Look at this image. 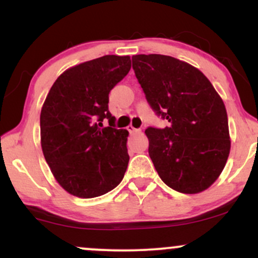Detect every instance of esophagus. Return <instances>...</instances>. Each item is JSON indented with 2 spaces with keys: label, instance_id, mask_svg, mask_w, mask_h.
<instances>
[{
  "label": "esophagus",
  "instance_id": "esophagus-1",
  "mask_svg": "<svg viewBox=\"0 0 258 258\" xmlns=\"http://www.w3.org/2000/svg\"><path fill=\"white\" fill-rule=\"evenodd\" d=\"M127 130H128V132H130V133H136V132H139V131H141V130H139V128H135V127L131 126V125H130L128 127H127Z\"/></svg>",
  "mask_w": 258,
  "mask_h": 258
}]
</instances>
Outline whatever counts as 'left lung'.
I'll return each mask as SVG.
<instances>
[{
  "label": "left lung",
  "instance_id": "1",
  "mask_svg": "<svg viewBox=\"0 0 258 258\" xmlns=\"http://www.w3.org/2000/svg\"><path fill=\"white\" fill-rule=\"evenodd\" d=\"M132 68L148 104L170 122L165 128L146 130L160 178L179 193L205 190L229 155L223 100L200 70L170 55H133Z\"/></svg>",
  "mask_w": 258,
  "mask_h": 258
}]
</instances>
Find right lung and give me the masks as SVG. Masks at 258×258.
<instances>
[{
    "label": "right lung",
    "mask_w": 258,
    "mask_h": 258,
    "mask_svg": "<svg viewBox=\"0 0 258 258\" xmlns=\"http://www.w3.org/2000/svg\"><path fill=\"white\" fill-rule=\"evenodd\" d=\"M131 69L128 55H104L70 68L53 84L41 110V146L68 193L96 198L122 180L128 131L115 128L109 93ZM108 119L104 127L102 121Z\"/></svg>",
    "instance_id": "1"
}]
</instances>
